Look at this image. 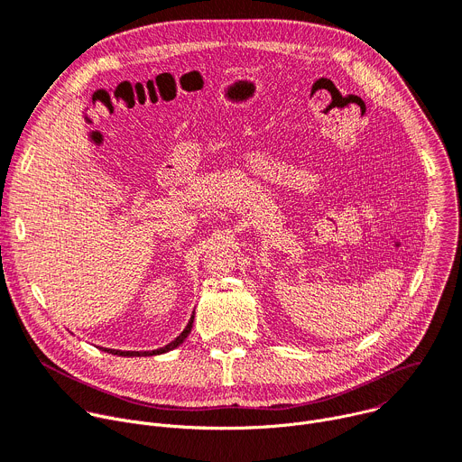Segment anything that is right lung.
<instances>
[{"mask_svg":"<svg viewBox=\"0 0 462 462\" xmlns=\"http://www.w3.org/2000/svg\"><path fill=\"white\" fill-rule=\"evenodd\" d=\"M192 321H194V316L190 318V321H189V325L185 327V330L174 339V341H171L169 345H165V346H162V348H158V350H152V352H148V350H144V352H135V350H116V348H102L105 352H110V354H116V356H156V354H163V352H169V350H172V348H176L178 345H181L183 341H185V337L190 334V328H192Z\"/></svg>","mask_w":462,"mask_h":462,"instance_id":"obj_1","label":"right lung"}]
</instances>
